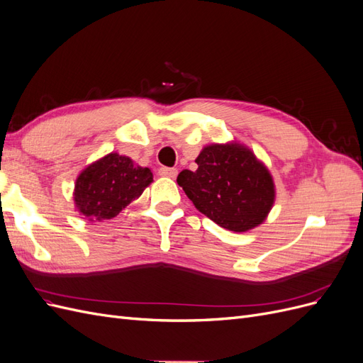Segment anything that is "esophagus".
<instances>
[{
	"mask_svg": "<svg viewBox=\"0 0 363 363\" xmlns=\"http://www.w3.org/2000/svg\"><path fill=\"white\" fill-rule=\"evenodd\" d=\"M159 175H162V177L174 179L175 175H177V169H175V168H167V167H162V168L159 169Z\"/></svg>",
	"mask_w": 363,
	"mask_h": 363,
	"instance_id": "34e87169",
	"label": "esophagus"
}]
</instances>
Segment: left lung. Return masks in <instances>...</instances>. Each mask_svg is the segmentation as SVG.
<instances>
[{"mask_svg":"<svg viewBox=\"0 0 363 363\" xmlns=\"http://www.w3.org/2000/svg\"><path fill=\"white\" fill-rule=\"evenodd\" d=\"M183 169L177 183L201 213L219 227L247 232L265 221L276 199L269 171L252 151L236 144H212Z\"/></svg>","mask_w":363,"mask_h":363,"instance_id":"8db88e82","label":"left lung"}]
</instances>
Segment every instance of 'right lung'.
Wrapping results in <instances>:
<instances>
[{
  "label": "right lung",
  "mask_w": 363,
  "mask_h": 363,
  "mask_svg": "<svg viewBox=\"0 0 363 363\" xmlns=\"http://www.w3.org/2000/svg\"><path fill=\"white\" fill-rule=\"evenodd\" d=\"M151 182L150 168H142L130 157L111 152L91 163L77 177L75 208L89 221L112 219L139 199Z\"/></svg>",
  "instance_id": "right-lung-1"
}]
</instances>
